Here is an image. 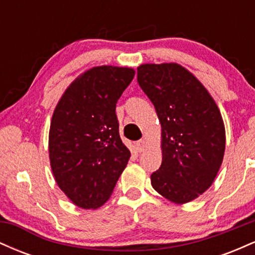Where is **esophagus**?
<instances>
[{
    "label": "esophagus",
    "instance_id": "obj_1",
    "mask_svg": "<svg viewBox=\"0 0 255 255\" xmlns=\"http://www.w3.org/2000/svg\"><path fill=\"white\" fill-rule=\"evenodd\" d=\"M135 147H136V151H137V152H142V151H144L145 147H146L145 140H144V139L137 140V141L135 142Z\"/></svg>",
    "mask_w": 255,
    "mask_h": 255
}]
</instances>
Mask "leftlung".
Returning <instances> with one entry per match:
<instances>
[{"label": "left lung", "mask_w": 255, "mask_h": 255, "mask_svg": "<svg viewBox=\"0 0 255 255\" xmlns=\"http://www.w3.org/2000/svg\"><path fill=\"white\" fill-rule=\"evenodd\" d=\"M137 84L150 98L162 126L163 159L151 184L176 204L209 189L223 162L225 129L213 98L177 63L142 64Z\"/></svg>", "instance_id": "obj_1"}]
</instances>
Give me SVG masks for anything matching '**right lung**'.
I'll return each mask as SVG.
<instances>
[{"label":"right lung","mask_w":255,"mask_h":255,"mask_svg":"<svg viewBox=\"0 0 255 255\" xmlns=\"http://www.w3.org/2000/svg\"><path fill=\"white\" fill-rule=\"evenodd\" d=\"M134 74L131 68L95 67L71 84L54 111L49 133L52 174L81 209L102 206L129 160L115 109Z\"/></svg>","instance_id":"right-lung-1"}]
</instances>
